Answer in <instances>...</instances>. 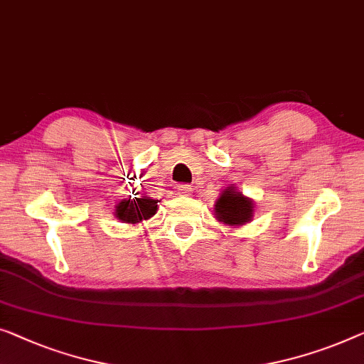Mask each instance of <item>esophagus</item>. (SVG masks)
<instances>
[{
    "label": "esophagus",
    "instance_id": "34e87169",
    "mask_svg": "<svg viewBox=\"0 0 364 364\" xmlns=\"http://www.w3.org/2000/svg\"><path fill=\"white\" fill-rule=\"evenodd\" d=\"M177 193L182 195V197H188V195H192V187L188 183H181L177 187Z\"/></svg>",
    "mask_w": 364,
    "mask_h": 364
}]
</instances>
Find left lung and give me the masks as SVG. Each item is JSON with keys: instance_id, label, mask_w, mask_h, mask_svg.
Here are the masks:
<instances>
[{"instance_id": "1", "label": "left lung", "mask_w": 364, "mask_h": 364, "mask_svg": "<svg viewBox=\"0 0 364 364\" xmlns=\"http://www.w3.org/2000/svg\"><path fill=\"white\" fill-rule=\"evenodd\" d=\"M215 215L220 221L230 226H240L252 217V202L233 187L226 188L215 205Z\"/></svg>"}]
</instances>
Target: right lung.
Instances as JSON below:
<instances>
[{
  "label": "right lung",
  "mask_w": 364,
  "mask_h": 364,
  "mask_svg": "<svg viewBox=\"0 0 364 364\" xmlns=\"http://www.w3.org/2000/svg\"><path fill=\"white\" fill-rule=\"evenodd\" d=\"M157 200L149 197H134L123 200L117 207V217L126 223H139V221L151 218L157 212Z\"/></svg>",
  "instance_id": "1"
}]
</instances>
